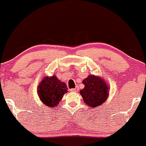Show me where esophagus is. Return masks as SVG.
I'll return each instance as SVG.
<instances>
[{"mask_svg":"<svg viewBox=\"0 0 146 146\" xmlns=\"http://www.w3.org/2000/svg\"><path fill=\"white\" fill-rule=\"evenodd\" d=\"M78 90L79 88L77 87H76L75 88H72V89H70L71 92H78Z\"/></svg>","mask_w":146,"mask_h":146,"instance_id":"34e87169","label":"esophagus"}]
</instances>
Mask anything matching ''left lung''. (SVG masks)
Instances as JSON below:
<instances>
[{
	"label": "left lung",
	"instance_id": "1",
	"mask_svg": "<svg viewBox=\"0 0 146 146\" xmlns=\"http://www.w3.org/2000/svg\"><path fill=\"white\" fill-rule=\"evenodd\" d=\"M85 88L80 90V94L85 103L92 108L101 106L109 95V88L101 77L90 75L82 81Z\"/></svg>",
	"mask_w": 146,
	"mask_h": 146
}]
</instances>
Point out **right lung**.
<instances>
[{"label": "right lung", "mask_w": 146, "mask_h": 146, "mask_svg": "<svg viewBox=\"0 0 146 146\" xmlns=\"http://www.w3.org/2000/svg\"><path fill=\"white\" fill-rule=\"evenodd\" d=\"M67 90L66 84L58 80L56 75L46 77L40 84L38 96L44 104L51 108L59 104Z\"/></svg>", "instance_id": "obj_1"}]
</instances>
